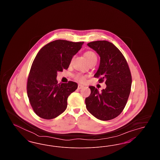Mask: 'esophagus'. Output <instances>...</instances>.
<instances>
[{
	"mask_svg": "<svg viewBox=\"0 0 160 160\" xmlns=\"http://www.w3.org/2000/svg\"><path fill=\"white\" fill-rule=\"evenodd\" d=\"M83 87V85H82V84H78V89H82Z\"/></svg>",
	"mask_w": 160,
	"mask_h": 160,
	"instance_id": "esophagus-1",
	"label": "esophagus"
}]
</instances>
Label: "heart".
I'll list each match as a JSON object with an SVG mask.
<instances>
[{"label": "heart", "instance_id": "heart-1", "mask_svg": "<svg viewBox=\"0 0 160 160\" xmlns=\"http://www.w3.org/2000/svg\"><path fill=\"white\" fill-rule=\"evenodd\" d=\"M84 55H85L87 60L89 63L97 61V57L96 54L94 52H93L92 51H88V52H86ZM74 78L77 81H78L79 82H81V83H83L86 81V77L81 74H77L76 75L74 76Z\"/></svg>", "mask_w": 160, "mask_h": 160}]
</instances>
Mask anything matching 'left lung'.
Wrapping results in <instances>:
<instances>
[{
    "label": "left lung",
    "mask_w": 160,
    "mask_h": 160,
    "mask_svg": "<svg viewBox=\"0 0 160 160\" xmlns=\"http://www.w3.org/2000/svg\"><path fill=\"white\" fill-rule=\"evenodd\" d=\"M88 46L100 57L99 68L94 75L99 82L106 81L101 92L89 86L91 95L85 99L88 110L96 118L108 121L121 113L129 97L132 78L127 62L121 51L107 41L91 42Z\"/></svg>",
    "instance_id": "1"
}]
</instances>
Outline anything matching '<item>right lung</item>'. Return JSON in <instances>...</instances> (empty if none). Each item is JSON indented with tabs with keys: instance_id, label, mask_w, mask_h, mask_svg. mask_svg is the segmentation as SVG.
Masks as SVG:
<instances>
[{
	"instance_id": "right-lung-1",
	"label": "right lung",
	"mask_w": 160,
	"mask_h": 160,
	"mask_svg": "<svg viewBox=\"0 0 160 160\" xmlns=\"http://www.w3.org/2000/svg\"><path fill=\"white\" fill-rule=\"evenodd\" d=\"M83 43L58 39L46 44L37 54L28 79L27 93L34 112L40 118L54 119L66 110L69 95L78 84L71 81L58 83V72L68 68Z\"/></svg>"
}]
</instances>
